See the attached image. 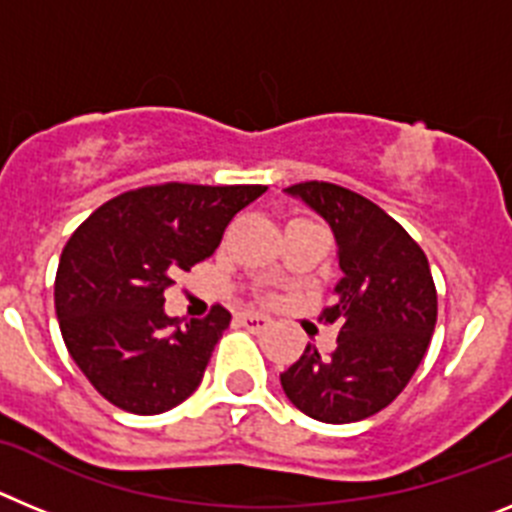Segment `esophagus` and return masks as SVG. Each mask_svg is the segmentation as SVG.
<instances>
[{
  "instance_id": "34e87169",
  "label": "esophagus",
  "mask_w": 512,
  "mask_h": 512,
  "mask_svg": "<svg viewBox=\"0 0 512 512\" xmlns=\"http://www.w3.org/2000/svg\"><path fill=\"white\" fill-rule=\"evenodd\" d=\"M238 323H241L246 330H251V333H261V330L269 328L271 318L259 315V312H241V315H238Z\"/></svg>"
}]
</instances>
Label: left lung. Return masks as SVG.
I'll return each instance as SVG.
<instances>
[{
	"instance_id": "obj_1",
	"label": "left lung",
	"mask_w": 512,
	"mask_h": 512,
	"mask_svg": "<svg viewBox=\"0 0 512 512\" xmlns=\"http://www.w3.org/2000/svg\"><path fill=\"white\" fill-rule=\"evenodd\" d=\"M289 194L328 220L343 279L320 320L336 325L330 354L307 343L279 374L284 395L320 423H356L400 395L423 361L438 300L431 266L410 233L372 200L330 182H302Z\"/></svg>"
}]
</instances>
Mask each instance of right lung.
Here are the masks:
<instances>
[{
	"label": "right lung",
	"instance_id": "add662e5",
	"mask_svg": "<svg viewBox=\"0 0 512 512\" xmlns=\"http://www.w3.org/2000/svg\"><path fill=\"white\" fill-rule=\"evenodd\" d=\"M261 184L166 182L130 189L71 233L56 271V315L71 359L115 408L158 415L205 377L230 312L189 323L164 312L179 271L205 261Z\"/></svg>",
	"mask_w": 512,
	"mask_h": 512
}]
</instances>
